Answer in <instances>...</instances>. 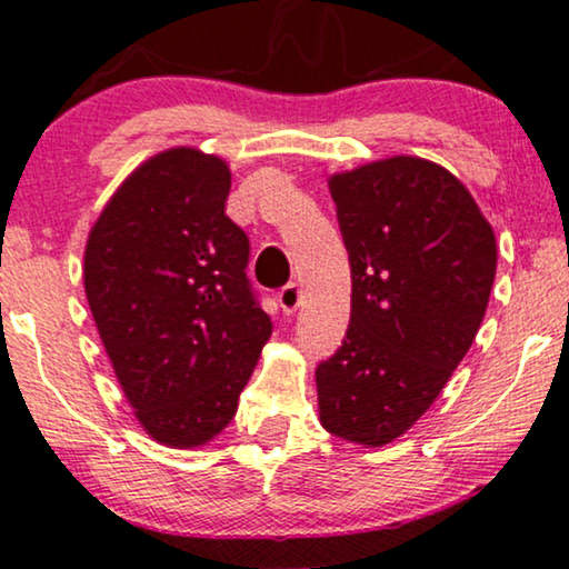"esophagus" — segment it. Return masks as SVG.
I'll use <instances>...</instances> for the list:
<instances>
[{"label":"esophagus","mask_w":569,"mask_h":569,"mask_svg":"<svg viewBox=\"0 0 569 569\" xmlns=\"http://www.w3.org/2000/svg\"><path fill=\"white\" fill-rule=\"evenodd\" d=\"M277 300H279V306H282L287 316L295 313V310L302 306V287L298 282H290L287 287H282V290H279Z\"/></svg>","instance_id":"34e87169"}]
</instances>
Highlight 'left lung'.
Returning a JSON list of instances; mask_svg holds the SVG:
<instances>
[{
  "label": "left lung",
  "instance_id": "obj_1",
  "mask_svg": "<svg viewBox=\"0 0 569 569\" xmlns=\"http://www.w3.org/2000/svg\"><path fill=\"white\" fill-rule=\"evenodd\" d=\"M349 267L352 316L318 365V419L362 448L401 438L453 376L487 313L495 230L471 191L417 154L329 178Z\"/></svg>",
  "mask_w": 569,
  "mask_h": 569
}]
</instances>
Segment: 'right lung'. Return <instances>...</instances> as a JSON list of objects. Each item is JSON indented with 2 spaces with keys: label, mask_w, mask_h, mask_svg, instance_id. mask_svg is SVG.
<instances>
[{
  "label": "right lung",
  "mask_w": 569,
  "mask_h": 569,
  "mask_svg": "<svg viewBox=\"0 0 569 569\" xmlns=\"http://www.w3.org/2000/svg\"><path fill=\"white\" fill-rule=\"evenodd\" d=\"M230 166L170 147L131 170L84 243V295L142 430L168 448L212 442L271 337L246 279L248 238L224 214Z\"/></svg>",
  "instance_id": "right-lung-1"
}]
</instances>
